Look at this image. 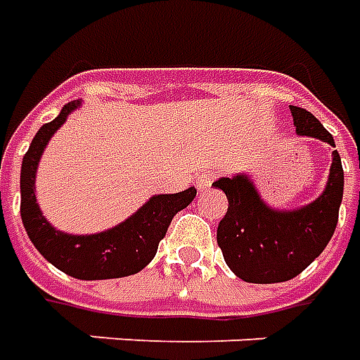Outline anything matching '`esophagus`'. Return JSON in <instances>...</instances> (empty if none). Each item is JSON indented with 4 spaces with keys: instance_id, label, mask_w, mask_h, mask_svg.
<instances>
[{
    "instance_id": "esophagus-1",
    "label": "esophagus",
    "mask_w": 360,
    "mask_h": 360,
    "mask_svg": "<svg viewBox=\"0 0 360 360\" xmlns=\"http://www.w3.org/2000/svg\"><path fill=\"white\" fill-rule=\"evenodd\" d=\"M217 178L215 172H201L198 178H195V186H198V190L203 192V190H207L209 186L213 184V180Z\"/></svg>"
}]
</instances>
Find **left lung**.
<instances>
[{"mask_svg": "<svg viewBox=\"0 0 360 360\" xmlns=\"http://www.w3.org/2000/svg\"><path fill=\"white\" fill-rule=\"evenodd\" d=\"M298 135L335 147L331 134L304 108L290 106ZM229 200L217 229V244L226 266L246 283H281L302 274L320 256L338 226L343 198V167L331 151L330 178L320 198L292 211L271 209L246 174L213 182Z\"/></svg>", "mask_w": 360, "mask_h": 360, "instance_id": "1", "label": "left lung"}]
</instances>
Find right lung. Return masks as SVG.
<instances>
[{
    "instance_id": "1",
    "label": "right lung",
    "mask_w": 360,
    "mask_h": 360,
    "mask_svg": "<svg viewBox=\"0 0 360 360\" xmlns=\"http://www.w3.org/2000/svg\"><path fill=\"white\" fill-rule=\"evenodd\" d=\"M81 101L68 103L58 118L38 129L21 167V217L30 242L42 256L63 274L83 281L116 279L141 271L151 262L159 242L165 238L172 217L188 207L195 198V188L178 193L153 195L143 207L124 223L104 233L65 234L56 231L42 215L34 195V180L40 157L52 135L62 127Z\"/></svg>"
}]
</instances>
